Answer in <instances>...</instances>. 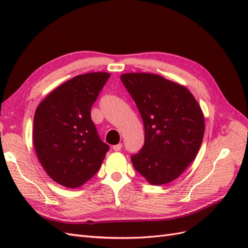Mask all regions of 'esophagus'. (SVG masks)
I'll return each instance as SVG.
<instances>
[{
  "label": "esophagus",
  "instance_id": "34e87169",
  "mask_svg": "<svg viewBox=\"0 0 248 248\" xmlns=\"http://www.w3.org/2000/svg\"><path fill=\"white\" fill-rule=\"evenodd\" d=\"M121 149H122V144H118V145L112 146V150H114V151H120Z\"/></svg>",
  "mask_w": 248,
  "mask_h": 248
}]
</instances>
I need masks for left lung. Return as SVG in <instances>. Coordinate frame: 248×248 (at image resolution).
Listing matches in <instances>:
<instances>
[{
	"instance_id": "8db88e82",
	"label": "left lung",
	"mask_w": 248,
	"mask_h": 248,
	"mask_svg": "<svg viewBox=\"0 0 248 248\" xmlns=\"http://www.w3.org/2000/svg\"><path fill=\"white\" fill-rule=\"evenodd\" d=\"M123 85L140 110L145 142L131 156L134 169L152 185L177 179L194 160L205 132V119L184 86L152 73H124Z\"/></svg>"
}]
</instances>
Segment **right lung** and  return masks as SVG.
<instances>
[{"label":"right lung","instance_id":"1","mask_svg":"<svg viewBox=\"0 0 248 248\" xmlns=\"http://www.w3.org/2000/svg\"><path fill=\"white\" fill-rule=\"evenodd\" d=\"M107 72L80 74L44 98L34 116L33 142L47 175L68 188L85 184L108 151L91 119V108L109 78Z\"/></svg>","mask_w":248,"mask_h":248}]
</instances>
